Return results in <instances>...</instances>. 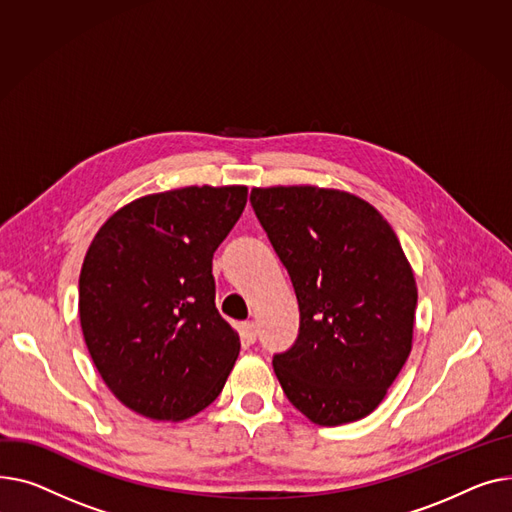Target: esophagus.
Returning a JSON list of instances; mask_svg holds the SVG:
<instances>
[{
  "label": "esophagus",
  "instance_id": "34e87169",
  "mask_svg": "<svg viewBox=\"0 0 512 512\" xmlns=\"http://www.w3.org/2000/svg\"><path fill=\"white\" fill-rule=\"evenodd\" d=\"M242 335L248 343H254L256 341V324L254 322H242Z\"/></svg>",
  "mask_w": 512,
  "mask_h": 512
}]
</instances>
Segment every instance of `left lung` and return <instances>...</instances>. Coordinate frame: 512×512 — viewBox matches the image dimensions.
I'll use <instances>...</instances> for the list:
<instances>
[{"label": "left lung", "instance_id": "8db88e82", "mask_svg": "<svg viewBox=\"0 0 512 512\" xmlns=\"http://www.w3.org/2000/svg\"><path fill=\"white\" fill-rule=\"evenodd\" d=\"M250 202L299 304L297 339L273 357L283 393L318 426L357 422L411 351L417 287L399 239L339 190L254 188Z\"/></svg>", "mask_w": 512, "mask_h": 512}]
</instances>
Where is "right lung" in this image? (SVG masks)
<instances>
[{"instance_id":"obj_1","label":"right lung","mask_w":512,"mask_h":512,"mask_svg":"<svg viewBox=\"0 0 512 512\" xmlns=\"http://www.w3.org/2000/svg\"><path fill=\"white\" fill-rule=\"evenodd\" d=\"M246 186L138 198L107 219L80 270V324L111 393L179 422L213 403L239 355L215 306L213 254L242 217Z\"/></svg>"}]
</instances>
